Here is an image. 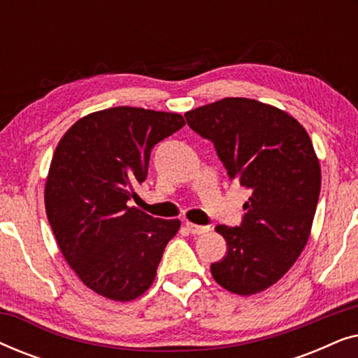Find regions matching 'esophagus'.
Segmentation results:
<instances>
[{
    "instance_id": "1",
    "label": "esophagus",
    "mask_w": 358,
    "mask_h": 358,
    "mask_svg": "<svg viewBox=\"0 0 358 358\" xmlns=\"http://www.w3.org/2000/svg\"><path fill=\"white\" fill-rule=\"evenodd\" d=\"M185 227H187L189 233H192V234H203V233H207L208 229H210L208 227H202V224H195L192 222L185 223Z\"/></svg>"
}]
</instances>
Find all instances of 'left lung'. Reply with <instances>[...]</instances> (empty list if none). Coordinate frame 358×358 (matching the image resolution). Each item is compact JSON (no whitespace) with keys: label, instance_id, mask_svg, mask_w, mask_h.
Instances as JSON below:
<instances>
[{"label":"left lung","instance_id":"obj_1","mask_svg":"<svg viewBox=\"0 0 358 358\" xmlns=\"http://www.w3.org/2000/svg\"><path fill=\"white\" fill-rule=\"evenodd\" d=\"M187 124L213 141L229 179L251 192L241 227L218 224L227 254L210 266L224 290L256 295L277 283L305 249L321 190L311 138L295 117L248 97L185 112Z\"/></svg>","mask_w":358,"mask_h":358}]
</instances>
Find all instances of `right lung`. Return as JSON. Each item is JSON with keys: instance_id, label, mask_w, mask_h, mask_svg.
<instances>
[{"instance_id": "right-lung-1", "label": "right lung", "mask_w": 358, "mask_h": 358, "mask_svg": "<svg viewBox=\"0 0 358 358\" xmlns=\"http://www.w3.org/2000/svg\"><path fill=\"white\" fill-rule=\"evenodd\" d=\"M185 125L174 112L110 107L81 117L58 141L45 182V212L58 248L97 295L131 301L153 283L180 222L130 207L151 148Z\"/></svg>"}]
</instances>
